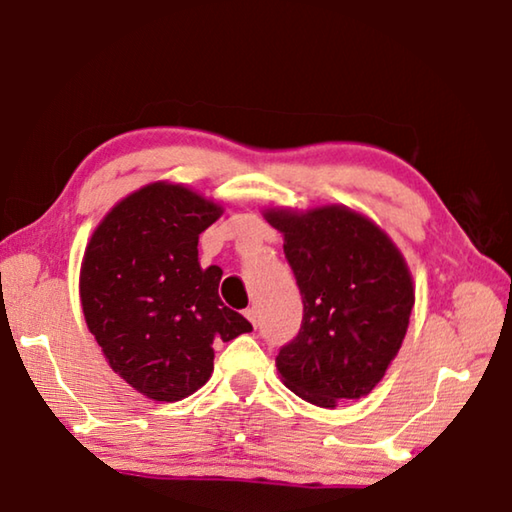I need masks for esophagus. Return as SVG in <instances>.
I'll use <instances>...</instances> for the list:
<instances>
[{
  "label": "esophagus",
  "instance_id": "obj_1",
  "mask_svg": "<svg viewBox=\"0 0 512 512\" xmlns=\"http://www.w3.org/2000/svg\"><path fill=\"white\" fill-rule=\"evenodd\" d=\"M246 318H248L250 322H253V325H255V327L259 325V311H257V308H255V306H250V308H246Z\"/></svg>",
  "mask_w": 512,
  "mask_h": 512
}]
</instances>
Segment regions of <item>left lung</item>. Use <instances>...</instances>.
I'll return each instance as SVG.
<instances>
[{"instance_id": "1", "label": "left lung", "mask_w": 512, "mask_h": 512, "mask_svg": "<svg viewBox=\"0 0 512 512\" xmlns=\"http://www.w3.org/2000/svg\"><path fill=\"white\" fill-rule=\"evenodd\" d=\"M304 297V320L276 366L320 408L366 397L397 357L415 306L410 269L387 232L343 204L266 208Z\"/></svg>"}]
</instances>
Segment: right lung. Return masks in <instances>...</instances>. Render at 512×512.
I'll list each match as a JSON object with an SVG mask.
<instances>
[{
    "label": "right lung",
    "mask_w": 512,
    "mask_h": 512,
    "mask_svg": "<svg viewBox=\"0 0 512 512\" xmlns=\"http://www.w3.org/2000/svg\"><path fill=\"white\" fill-rule=\"evenodd\" d=\"M222 208L181 183H148L92 232L81 306L106 362L153 401H181L213 373V341L253 331L220 301V266L199 264V234Z\"/></svg>",
    "instance_id": "add662e5"
}]
</instances>
